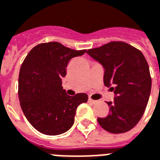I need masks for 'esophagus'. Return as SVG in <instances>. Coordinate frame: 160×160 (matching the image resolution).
<instances>
[{"label":"esophagus","mask_w":160,"mask_h":160,"mask_svg":"<svg viewBox=\"0 0 160 160\" xmlns=\"http://www.w3.org/2000/svg\"><path fill=\"white\" fill-rule=\"evenodd\" d=\"M88 102H91V103H92V104H94V103H96V102H97V101H96V100L92 99L91 98H88Z\"/></svg>","instance_id":"obj_1"}]
</instances>
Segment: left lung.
Masks as SVG:
<instances>
[{
    "mask_svg": "<svg viewBox=\"0 0 160 160\" xmlns=\"http://www.w3.org/2000/svg\"><path fill=\"white\" fill-rule=\"evenodd\" d=\"M87 53L102 64L104 85L115 95L112 102H107L109 113L98 122L109 133L129 131L141 119L150 95L152 82L144 56L123 42H111Z\"/></svg>",
    "mask_w": 160,
    "mask_h": 160,
    "instance_id": "obj_1",
    "label": "left lung"
}]
</instances>
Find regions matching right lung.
<instances>
[{
    "label": "right lung",
    "mask_w": 160,
    "mask_h": 160,
    "mask_svg": "<svg viewBox=\"0 0 160 160\" xmlns=\"http://www.w3.org/2000/svg\"><path fill=\"white\" fill-rule=\"evenodd\" d=\"M57 42L41 43L30 51L20 69L18 97L22 112L40 133L58 135L73 125L77 108L86 93L69 96L62 86L69 61L83 55Z\"/></svg>",
    "instance_id": "obj_1"
}]
</instances>
